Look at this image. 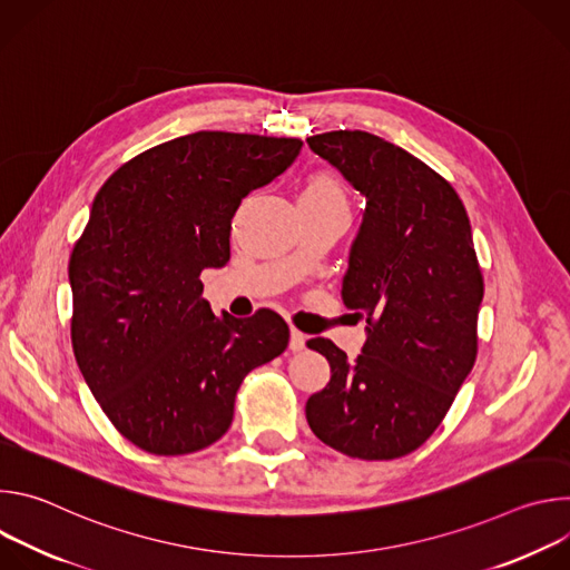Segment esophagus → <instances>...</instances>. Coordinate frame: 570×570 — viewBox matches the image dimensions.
I'll list each match as a JSON object with an SVG mask.
<instances>
[{
  "mask_svg": "<svg viewBox=\"0 0 570 570\" xmlns=\"http://www.w3.org/2000/svg\"><path fill=\"white\" fill-rule=\"evenodd\" d=\"M306 347V336L297 330H291V338H288V350L291 352H302Z\"/></svg>",
  "mask_w": 570,
  "mask_h": 570,
  "instance_id": "obj_1",
  "label": "esophagus"
}]
</instances>
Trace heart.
Wrapping results in <instances>:
<instances>
[{"label":"heart","instance_id":"heart-1","mask_svg":"<svg viewBox=\"0 0 570 570\" xmlns=\"http://www.w3.org/2000/svg\"><path fill=\"white\" fill-rule=\"evenodd\" d=\"M299 200L308 203H345V189L341 180L330 171H317L308 176Z\"/></svg>","mask_w":570,"mask_h":570}]
</instances>
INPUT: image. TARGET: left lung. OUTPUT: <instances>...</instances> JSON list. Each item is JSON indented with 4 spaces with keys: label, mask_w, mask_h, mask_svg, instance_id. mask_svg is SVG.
I'll list each match as a JSON object with an SVG mask.
<instances>
[{
    "label": "left lung",
    "mask_w": 570,
    "mask_h": 570,
    "mask_svg": "<svg viewBox=\"0 0 570 570\" xmlns=\"http://www.w3.org/2000/svg\"><path fill=\"white\" fill-rule=\"evenodd\" d=\"M306 144L365 196L341 295L367 322L354 361L327 338L306 343L332 367L306 422L350 458L394 460L433 435L475 363L484 286L469 216L442 176L376 135L334 130Z\"/></svg>",
    "instance_id": "obj_1"
}]
</instances>
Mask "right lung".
<instances>
[{
  "label": "right lung",
  "mask_w": 570,
  "mask_h": 570,
  "mask_svg": "<svg viewBox=\"0 0 570 570\" xmlns=\"http://www.w3.org/2000/svg\"><path fill=\"white\" fill-rule=\"evenodd\" d=\"M299 139L220 130L153 146L99 189L69 259L71 345L115 429L155 455L214 444L246 374L288 345L271 308L214 315L200 273L229 262L232 218Z\"/></svg>",
  "instance_id": "obj_1"
}]
</instances>
